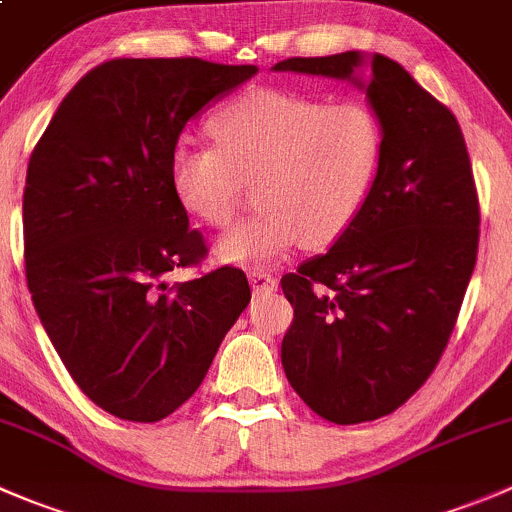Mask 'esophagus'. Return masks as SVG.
<instances>
[{"mask_svg":"<svg viewBox=\"0 0 512 512\" xmlns=\"http://www.w3.org/2000/svg\"><path fill=\"white\" fill-rule=\"evenodd\" d=\"M249 283H251V288H254V293L258 295V293H271V291H276V278L271 276V273H266V271H254V273H249Z\"/></svg>","mask_w":512,"mask_h":512,"instance_id":"1","label":"esophagus"}]
</instances>
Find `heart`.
Here are the masks:
<instances>
[{"label": "heart", "mask_w": 512, "mask_h": 512, "mask_svg": "<svg viewBox=\"0 0 512 512\" xmlns=\"http://www.w3.org/2000/svg\"><path fill=\"white\" fill-rule=\"evenodd\" d=\"M217 145L179 140L170 177L187 212L209 226L234 219L258 179L261 212L217 241L236 266H268L300 241L328 246L360 214L382 160V125L367 105L286 88H251L212 118Z\"/></svg>", "instance_id": "heart-1"}]
</instances>
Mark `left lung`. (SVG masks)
Wrapping results in <instances>:
<instances>
[{"label": "left lung", "mask_w": 512, "mask_h": 512, "mask_svg": "<svg viewBox=\"0 0 512 512\" xmlns=\"http://www.w3.org/2000/svg\"><path fill=\"white\" fill-rule=\"evenodd\" d=\"M273 71L355 83L382 125L357 219L281 278L295 313L281 345L291 387L335 424L379 419L434 372L476 266L481 214L466 140L451 110L382 54L286 59Z\"/></svg>", "instance_id": "obj_1"}]
</instances>
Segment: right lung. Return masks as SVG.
Here are the masks:
<instances>
[{
	"instance_id": "add662e5",
	"label": "right lung",
	"mask_w": 512,
	"mask_h": 512,
	"mask_svg": "<svg viewBox=\"0 0 512 512\" xmlns=\"http://www.w3.org/2000/svg\"><path fill=\"white\" fill-rule=\"evenodd\" d=\"M202 59H115L88 71L34 147L24 187L26 283L73 382L108 414L182 407L251 300L239 268L187 283L202 234L170 177L192 118L256 76Z\"/></svg>"
}]
</instances>
